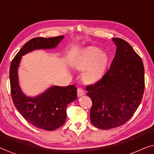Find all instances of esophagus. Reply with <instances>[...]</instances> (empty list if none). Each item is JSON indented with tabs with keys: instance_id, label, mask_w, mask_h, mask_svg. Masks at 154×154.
Returning <instances> with one entry per match:
<instances>
[{
	"instance_id": "esophagus-1",
	"label": "esophagus",
	"mask_w": 154,
	"mask_h": 154,
	"mask_svg": "<svg viewBox=\"0 0 154 154\" xmlns=\"http://www.w3.org/2000/svg\"><path fill=\"white\" fill-rule=\"evenodd\" d=\"M77 94H78V96H79V97H80L83 96V95H85V92H84V90L83 89H81V88H78Z\"/></svg>"
}]
</instances>
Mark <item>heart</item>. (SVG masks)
Returning <instances> with one entry per match:
<instances>
[{"mask_svg":"<svg viewBox=\"0 0 154 154\" xmlns=\"http://www.w3.org/2000/svg\"><path fill=\"white\" fill-rule=\"evenodd\" d=\"M109 57L96 47H90L81 52L71 62L75 69L83 71L82 78L87 83H94L104 74Z\"/></svg>","mask_w":154,"mask_h":154,"instance_id":"b5f03b06","label":"heart"}]
</instances>
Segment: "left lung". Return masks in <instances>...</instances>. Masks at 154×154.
Instances as JSON below:
<instances>
[{
	"label": "left lung",
	"mask_w": 154,
	"mask_h": 154,
	"mask_svg": "<svg viewBox=\"0 0 154 154\" xmlns=\"http://www.w3.org/2000/svg\"><path fill=\"white\" fill-rule=\"evenodd\" d=\"M112 41L116 51L110 69L97 83L86 87L92 102L90 121L102 130L125 123L140 106L144 90L142 59L128 42Z\"/></svg>",
	"instance_id": "obj_1"
}]
</instances>
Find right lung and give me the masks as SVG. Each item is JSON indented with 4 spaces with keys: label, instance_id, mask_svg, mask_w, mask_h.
I'll list each match as a JSON object with an SVG mask.
<instances>
[{
    "label": "right lung",
    "instance_id": "right-lung-1",
    "mask_svg": "<svg viewBox=\"0 0 154 154\" xmlns=\"http://www.w3.org/2000/svg\"><path fill=\"white\" fill-rule=\"evenodd\" d=\"M64 38L60 35L31 39L21 48L10 64V88L14 106L27 122L44 130H56L65 123L67 106L77 99V88L74 85H52L36 96H27L20 85L18 69L22 56L36 50L54 49Z\"/></svg>",
    "mask_w": 154,
    "mask_h": 154
}]
</instances>
